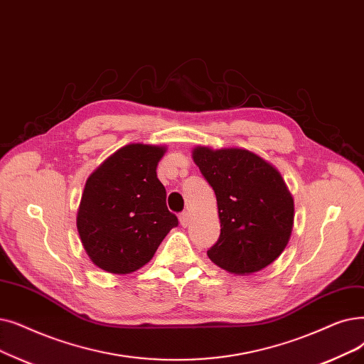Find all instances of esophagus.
I'll use <instances>...</instances> for the list:
<instances>
[{"mask_svg": "<svg viewBox=\"0 0 364 364\" xmlns=\"http://www.w3.org/2000/svg\"><path fill=\"white\" fill-rule=\"evenodd\" d=\"M188 223H191V214H188L187 211H183V213L180 214V225H181L183 228H187Z\"/></svg>", "mask_w": 364, "mask_h": 364, "instance_id": "1", "label": "esophagus"}]
</instances>
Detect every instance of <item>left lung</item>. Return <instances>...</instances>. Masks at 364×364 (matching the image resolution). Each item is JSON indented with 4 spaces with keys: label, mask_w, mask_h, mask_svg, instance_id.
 I'll return each mask as SVG.
<instances>
[{
    "label": "left lung",
    "mask_w": 364,
    "mask_h": 364,
    "mask_svg": "<svg viewBox=\"0 0 364 364\" xmlns=\"http://www.w3.org/2000/svg\"><path fill=\"white\" fill-rule=\"evenodd\" d=\"M192 156L217 198L221 229L207 251L211 262L236 275L275 262L294 220L293 196L278 169L245 149L198 146Z\"/></svg>",
    "instance_id": "obj_1"
}]
</instances>
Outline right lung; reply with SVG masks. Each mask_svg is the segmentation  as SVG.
I'll list each match as a JSON object with an SVG mask.
<instances>
[{
    "instance_id": "1",
    "label": "right lung",
    "mask_w": 364,
    "mask_h": 364,
    "mask_svg": "<svg viewBox=\"0 0 364 364\" xmlns=\"http://www.w3.org/2000/svg\"><path fill=\"white\" fill-rule=\"evenodd\" d=\"M164 146L128 144L95 169L77 211V230L90 260L124 275L151 260L178 218L166 207L156 168Z\"/></svg>"
}]
</instances>
